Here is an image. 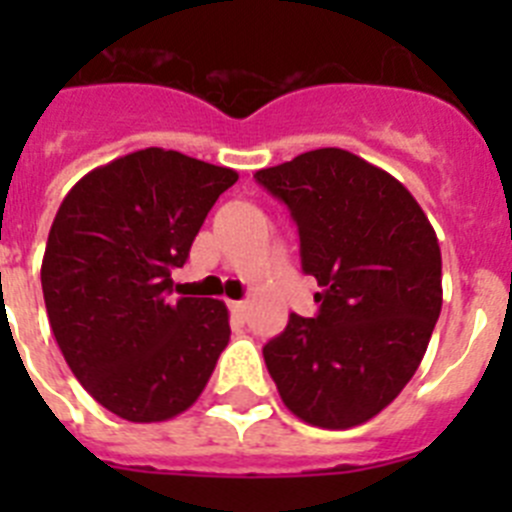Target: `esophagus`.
Instances as JSON below:
<instances>
[{
    "label": "esophagus",
    "instance_id": "1",
    "mask_svg": "<svg viewBox=\"0 0 512 512\" xmlns=\"http://www.w3.org/2000/svg\"><path fill=\"white\" fill-rule=\"evenodd\" d=\"M230 310H233L235 318H246V312H248V302H230Z\"/></svg>",
    "mask_w": 512,
    "mask_h": 512
}]
</instances>
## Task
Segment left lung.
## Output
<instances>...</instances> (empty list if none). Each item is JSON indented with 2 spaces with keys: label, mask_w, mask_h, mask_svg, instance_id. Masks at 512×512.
<instances>
[{
  "label": "left lung",
  "mask_w": 512,
  "mask_h": 512,
  "mask_svg": "<svg viewBox=\"0 0 512 512\" xmlns=\"http://www.w3.org/2000/svg\"><path fill=\"white\" fill-rule=\"evenodd\" d=\"M292 212L315 318L289 315L264 346L279 397L300 420L343 431L382 413L413 379L441 315V248L413 194L343 148L256 171Z\"/></svg>",
  "instance_id": "left-lung-1"
}]
</instances>
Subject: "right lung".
I'll list each match as a JSON object with an SVG mask.
<instances>
[{"label": "right lung", "mask_w": 512, "mask_h": 512, "mask_svg": "<svg viewBox=\"0 0 512 512\" xmlns=\"http://www.w3.org/2000/svg\"><path fill=\"white\" fill-rule=\"evenodd\" d=\"M225 166L143 148L81 176L48 233L40 282L63 359L84 390L130 423L192 408L230 341L228 307L171 300Z\"/></svg>", "instance_id": "add662e5"}]
</instances>
